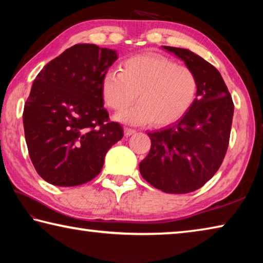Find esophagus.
Here are the masks:
<instances>
[{"label":"esophagus","instance_id":"1","mask_svg":"<svg viewBox=\"0 0 263 263\" xmlns=\"http://www.w3.org/2000/svg\"><path fill=\"white\" fill-rule=\"evenodd\" d=\"M124 133H125V136H132V135H135L136 133V130H133V128H128V127H125L124 128Z\"/></svg>","mask_w":263,"mask_h":263}]
</instances>
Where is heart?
<instances>
[{
	"mask_svg": "<svg viewBox=\"0 0 263 263\" xmlns=\"http://www.w3.org/2000/svg\"><path fill=\"white\" fill-rule=\"evenodd\" d=\"M198 79L184 66L154 53L128 58L121 70H109L102 80V96L112 110H123L116 119L128 125L153 122L164 126L188 112L198 94ZM138 95L137 96L136 94Z\"/></svg>",
	"mask_w": 263,
	"mask_h": 263,
	"instance_id": "1",
	"label": "heart"
}]
</instances>
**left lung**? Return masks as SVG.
Instances as JSON below:
<instances>
[{"label":"left lung","mask_w":263,"mask_h":263,"mask_svg":"<svg viewBox=\"0 0 263 263\" xmlns=\"http://www.w3.org/2000/svg\"><path fill=\"white\" fill-rule=\"evenodd\" d=\"M198 79L195 103L180 121L147 132L151 149L139 163L141 176L167 194H188L219 169L229 147L234 105L216 67L186 48L163 46Z\"/></svg>","instance_id":"left-lung-1"}]
</instances>
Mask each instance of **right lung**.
I'll return each mask as SVG.
<instances>
[{"mask_svg":"<svg viewBox=\"0 0 263 263\" xmlns=\"http://www.w3.org/2000/svg\"><path fill=\"white\" fill-rule=\"evenodd\" d=\"M117 51L77 44L44 66L23 112L25 140L35 171L53 185L75 186L102 171L109 148L123 138L109 121L102 80Z\"/></svg>","mask_w":263,"mask_h":263,"instance_id":"1","label":"right lung"}]
</instances>
